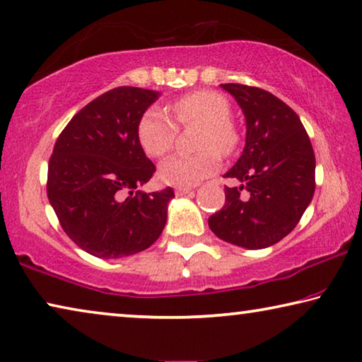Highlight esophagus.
Segmentation results:
<instances>
[{
  "label": "esophagus",
  "instance_id": "esophagus-1",
  "mask_svg": "<svg viewBox=\"0 0 362 362\" xmlns=\"http://www.w3.org/2000/svg\"><path fill=\"white\" fill-rule=\"evenodd\" d=\"M192 190V187H177L175 188V195H187V193L188 192H190Z\"/></svg>",
  "mask_w": 362,
  "mask_h": 362
}]
</instances>
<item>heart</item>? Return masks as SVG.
Returning <instances> with one entry per match:
<instances>
[{
	"label": "heart",
	"instance_id": "obj_1",
	"mask_svg": "<svg viewBox=\"0 0 362 362\" xmlns=\"http://www.w3.org/2000/svg\"><path fill=\"white\" fill-rule=\"evenodd\" d=\"M165 110L180 127L199 125L197 146L202 151L193 156H174L163 163L159 179L164 183L175 187L197 185L219 169V153L230 156L239 146L240 133L230 120L233 109L219 93L193 90L167 104ZM173 121L159 107L143 113L138 123V141L149 158L160 159L174 148L179 128Z\"/></svg>",
	"mask_w": 362,
	"mask_h": 362
}]
</instances>
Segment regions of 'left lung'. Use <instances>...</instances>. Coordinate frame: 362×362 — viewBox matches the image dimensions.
Wrapping results in <instances>:
<instances>
[{
    "label": "left lung",
    "mask_w": 362,
    "mask_h": 362,
    "mask_svg": "<svg viewBox=\"0 0 362 362\" xmlns=\"http://www.w3.org/2000/svg\"><path fill=\"white\" fill-rule=\"evenodd\" d=\"M223 89L244 110V153L224 177L226 203L209 216V229L245 249H265L293 230L315 192V154L300 118L276 95L255 86L228 83Z\"/></svg>",
    "instance_id": "1"
}]
</instances>
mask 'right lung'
<instances>
[{
  "mask_svg": "<svg viewBox=\"0 0 362 362\" xmlns=\"http://www.w3.org/2000/svg\"><path fill=\"white\" fill-rule=\"evenodd\" d=\"M158 95L122 86L95 97L63 128L48 160L47 195L60 226L97 258L146 250L165 226L174 190H136L156 172L138 123Z\"/></svg>",
  "mask_w": 362,
  "mask_h": 362,
  "instance_id": "right-lung-1",
  "label": "right lung"
}]
</instances>
